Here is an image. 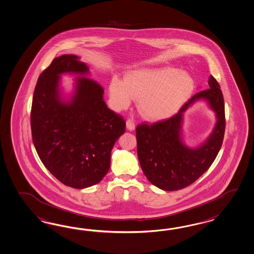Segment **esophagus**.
Segmentation results:
<instances>
[{"instance_id": "1", "label": "esophagus", "mask_w": 254, "mask_h": 254, "mask_svg": "<svg viewBox=\"0 0 254 254\" xmlns=\"http://www.w3.org/2000/svg\"><path fill=\"white\" fill-rule=\"evenodd\" d=\"M126 126L127 129L129 130H133L135 128V124H134V121L132 119H127L126 121Z\"/></svg>"}]
</instances>
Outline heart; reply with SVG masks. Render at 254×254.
Wrapping results in <instances>:
<instances>
[{"label":"heart","mask_w":254,"mask_h":254,"mask_svg":"<svg viewBox=\"0 0 254 254\" xmlns=\"http://www.w3.org/2000/svg\"><path fill=\"white\" fill-rule=\"evenodd\" d=\"M109 89L118 110L127 108L132 98L139 99L140 112L156 120L180 110L193 89V81L187 72L174 68L143 69L130 72L124 82L112 78Z\"/></svg>","instance_id":"1"}]
</instances>
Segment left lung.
Wrapping results in <instances>:
<instances>
[{
	"label": "left lung",
	"instance_id": "1",
	"mask_svg": "<svg viewBox=\"0 0 254 254\" xmlns=\"http://www.w3.org/2000/svg\"><path fill=\"white\" fill-rule=\"evenodd\" d=\"M210 88L199 92L169 119L155 124H138L137 155L145 177L164 190L188 187L210 168L221 148L225 129V105L220 85L214 76ZM198 99H205L216 111L218 122L207 142L197 150L185 147L180 140L182 115Z\"/></svg>",
	"mask_w": 254,
	"mask_h": 254
}]
</instances>
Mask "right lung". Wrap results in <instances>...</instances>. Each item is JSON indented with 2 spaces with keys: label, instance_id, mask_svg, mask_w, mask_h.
<instances>
[{
  "label": "right lung",
  "instance_id": "right-lung-1",
  "mask_svg": "<svg viewBox=\"0 0 254 254\" xmlns=\"http://www.w3.org/2000/svg\"><path fill=\"white\" fill-rule=\"evenodd\" d=\"M64 72L86 74L88 67L75 55H63L40 73L30 113L33 143L58 181L72 188H87L108 173L111 150L125 132L126 122L107 107L103 87L86 76L77 78L72 102L63 103L58 85Z\"/></svg>",
  "mask_w": 254,
  "mask_h": 254
}]
</instances>
